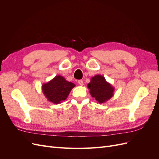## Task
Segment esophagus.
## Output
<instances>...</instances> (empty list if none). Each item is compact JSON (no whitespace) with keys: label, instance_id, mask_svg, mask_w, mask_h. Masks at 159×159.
Returning a JSON list of instances; mask_svg holds the SVG:
<instances>
[{"label":"esophagus","instance_id":"34e87169","mask_svg":"<svg viewBox=\"0 0 159 159\" xmlns=\"http://www.w3.org/2000/svg\"><path fill=\"white\" fill-rule=\"evenodd\" d=\"M78 84H79V85H84V82H83L82 80H79V81H78Z\"/></svg>","mask_w":159,"mask_h":159}]
</instances>
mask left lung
I'll return each instance as SVG.
<instances>
[{"label": "left lung", "mask_w": 159, "mask_h": 159, "mask_svg": "<svg viewBox=\"0 0 159 159\" xmlns=\"http://www.w3.org/2000/svg\"><path fill=\"white\" fill-rule=\"evenodd\" d=\"M88 88L91 95L99 103L106 102L114 94V88L101 75H96L91 78Z\"/></svg>", "instance_id": "1"}]
</instances>
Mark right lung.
Returning a JSON list of instances; mask_svg holds the SVG:
<instances>
[{
  "mask_svg": "<svg viewBox=\"0 0 159 159\" xmlns=\"http://www.w3.org/2000/svg\"><path fill=\"white\" fill-rule=\"evenodd\" d=\"M75 86L74 84L66 81L64 77L57 75L49 82L43 84L42 89L49 102L58 104L66 99Z\"/></svg>",
  "mask_w": 159,
  "mask_h": 159,
  "instance_id": "right-lung-1",
  "label": "right lung"
}]
</instances>
